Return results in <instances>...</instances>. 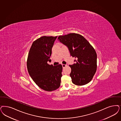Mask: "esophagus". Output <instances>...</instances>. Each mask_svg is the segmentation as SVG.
Listing matches in <instances>:
<instances>
[{
	"instance_id": "1",
	"label": "esophagus",
	"mask_w": 121,
	"mask_h": 121,
	"mask_svg": "<svg viewBox=\"0 0 121 121\" xmlns=\"http://www.w3.org/2000/svg\"><path fill=\"white\" fill-rule=\"evenodd\" d=\"M62 66H63V68H64L67 66V65L65 64H62Z\"/></svg>"
}]
</instances>
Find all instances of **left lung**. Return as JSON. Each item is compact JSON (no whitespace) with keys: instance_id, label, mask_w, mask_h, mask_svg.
I'll return each instance as SVG.
<instances>
[{"instance_id":"8db88e82","label":"left lung","mask_w":121,"mask_h":121,"mask_svg":"<svg viewBox=\"0 0 121 121\" xmlns=\"http://www.w3.org/2000/svg\"><path fill=\"white\" fill-rule=\"evenodd\" d=\"M58 41L67 46L75 63L69 65L72 83L81 86L90 82L96 73L97 55L89 42L82 35L75 33L60 36Z\"/></svg>"}]
</instances>
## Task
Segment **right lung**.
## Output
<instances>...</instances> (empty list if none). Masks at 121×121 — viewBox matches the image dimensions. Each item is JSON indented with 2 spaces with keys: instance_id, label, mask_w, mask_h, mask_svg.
Listing matches in <instances>:
<instances>
[{
  "instance_id": "add662e5",
  "label": "right lung",
  "mask_w": 121,
  "mask_h": 121,
  "mask_svg": "<svg viewBox=\"0 0 121 121\" xmlns=\"http://www.w3.org/2000/svg\"><path fill=\"white\" fill-rule=\"evenodd\" d=\"M57 36H43L33 42L27 61L29 75L39 87L46 91H52L60 86L63 67L54 66L51 61L52 48Z\"/></svg>"
}]
</instances>
